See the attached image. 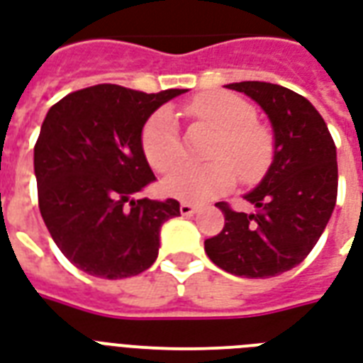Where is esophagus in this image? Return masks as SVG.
I'll use <instances>...</instances> for the list:
<instances>
[{"instance_id":"esophagus-1","label":"esophagus","mask_w":363,"mask_h":363,"mask_svg":"<svg viewBox=\"0 0 363 363\" xmlns=\"http://www.w3.org/2000/svg\"><path fill=\"white\" fill-rule=\"evenodd\" d=\"M196 213V207L192 206V203H186V201H182L181 203V215H184V217H190V215H194Z\"/></svg>"}]
</instances>
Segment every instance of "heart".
<instances>
[{"label":"heart","instance_id":"heart-1","mask_svg":"<svg viewBox=\"0 0 363 363\" xmlns=\"http://www.w3.org/2000/svg\"><path fill=\"white\" fill-rule=\"evenodd\" d=\"M184 112L190 120L211 127L217 138L209 152L211 165H179L165 177L163 192L181 201L201 203L223 196L236 184V173L245 184L257 182L270 167L274 140L267 127L257 123V110L245 99L213 91L188 102ZM140 146L146 162L157 173L173 169L182 157L175 116L162 108L148 118L140 133Z\"/></svg>","mask_w":363,"mask_h":363}]
</instances>
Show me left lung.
<instances>
[{
    "label": "left lung",
    "instance_id": "8db88e82",
    "mask_svg": "<svg viewBox=\"0 0 363 363\" xmlns=\"http://www.w3.org/2000/svg\"><path fill=\"white\" fill-rule=\"evenodd\" d=\"M259 102L274 127V162L245 196L255 213L215 206L225 226L206 240L218 268L243 278H272L303 262L322 236L337 201V150L316 108L295 91L267 82L226 85Z\"/></svg>",
    "mask_w": 363,
    "mask_h": 363
}]
</instances>
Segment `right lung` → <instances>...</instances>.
<instances>
[{
  "label": "right lung",
  "instance_id": "right-lung-1",
  "mask_svg": "<svg viewBox=\"0 0 363 363\" xmlns=\"http://www.w3.org/2000/svg\"><path fill=\"white\" fill-rule=\"evenodd\" d=\"M182 93L101 83L49 108L34 146L38 203L57 247L83 272L121 280L156 261L162 225L181 206L133 198L156 181L140 133L152 112Z\"/></svg>",
  "mask_w": 363,
  "mask_h": 363
}]
</instances>
